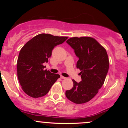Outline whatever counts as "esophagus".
<instances>
[{"label": "esophagus", "instance_id": "34e87169", "mask_svg": "<svg viewBox=\"0 0 128 128\" xmlns=\"http://www.w3.org/2000/svg\"><path fill=\"white\" fill-rule=\"evenodd\" d=\"M61 79H66V77H64V76H61Z\"/></svg>", "mask_w": 128, "mask_h": 128}]
</instances>
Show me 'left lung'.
<instances>
[{
	"label": "left lung",
	"mask_w": 128,
	"mask_h": 128,
	"mask_svg": "<svg viewBox=\"0 0 128 128\" xmlns=\"http://www.w3.org/2000/svg\"><path fill=\"white\" fill-rule=\"evenodd\" d=\"M79 58L76 67L80 69L81 81L73 80V86L66 92L68 100L80 104L92 99L102 87L109 69L106 50L89 36L73 37L66 42Z\"/></svg>",
	"instance_id": "left-lung-1"
}]
</instances>
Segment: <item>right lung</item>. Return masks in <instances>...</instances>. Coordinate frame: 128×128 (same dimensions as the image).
Listing matches in <instances>:
<instances>
[{
    "mask_svg": "<svg viewBox=\"0 0 128 128\" xmlns=\"http://www.w3.org/2000/svg\"><path fill=\"white\" fill-rule=\"evenodd\" d=\"M68 38L41 34L28 42L20 50L17 60V76L22 90L32 98L44 96L49 92L58 74L46 69L43 64L48 62L52 50Z\"/></svg>",
    "mask_w": 128,
    "mask_h": 128,
    "instance_id": "1",
    "label": "right lung"
}]
</instances>
